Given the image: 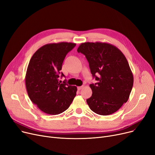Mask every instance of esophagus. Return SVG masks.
I'll use <instances>...</instances> for the list:
<instances>
[{
    "mask_svg": "<svg viewBox=\"0 0 155 155\" xmlns=\"http://www.w3.org/2000/svg\"><path fill=\"white\" fill-rule=\"evenodd\" d=\"M83 87H84V86H80V87H77V89H78V91H80L81 89L83 88Z\"/></svg>",
    "mask_w": 155,
    "mask_h": 155,
    "instance_id": "34e87169",
    "label": "esophagus"
}]
</instances>
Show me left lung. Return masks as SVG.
Masks as SVG:
<instances>
[{
	"mask_svg": "<svg viewBox=\"0 0 155 155\" xmlns=\"http://www.w3.org/2000/svg\"><path fill=\"white\" fill-rule=\"evenodd\" d=\"M77 51L85 56L92 76L98 81L90 84L89 107L102 116L116 112L127 101L133 86V75L125 56L115 46L101 42L81 43Z\"/></svg>",
	"mask_w": 155,
	"mask_h": 155,
	"instance_id": "obj_1",
	"label": "left lung"
}]
</instances>
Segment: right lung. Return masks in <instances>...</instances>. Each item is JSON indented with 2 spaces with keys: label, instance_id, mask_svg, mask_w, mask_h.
<instances>
[{
  "label": "right lung",
  "instance_id": "1",
  "mask_svg": "<svg viewBox=\"0 0 155 155\" xmlns=\"http://www.w3.org/2000/svg\"><path fill=\"white\" fill-rule=\"evenodd\" d=\"M73 43L46 44L39 48L29 61L25 77L28 96L43 112L57 115L66 110L76 96V86L59 82L67 54L75 46Z\"/></svg>",
  "mask_w": 155,
  "mask_h": 155
}]
</instances>
